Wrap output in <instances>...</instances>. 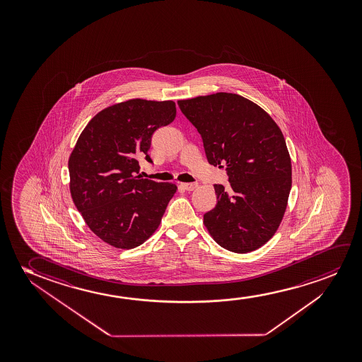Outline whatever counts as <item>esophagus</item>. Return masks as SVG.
<instances>
[{
    "mask_svg": "<svg viewBox=\"0 0 362 362\" xmlns=\"http://www.w3.org/2000/svg\"><path fill=\"white\" fill-rule=\"evenodd\" d=\"M197 187H198V184L182 183V188L185 189V190H188V192H192V190H194Z\"/></svg>",
    "mask_w": 362,
    "mask_h": 362,
    "instance_id": "obj_1",
    "label": "esophagus"
}]
</instances>
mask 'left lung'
I'll return each instance as SVG.
<instances>
[{
    "instance_id": "left-lung-1",
    "label": "left lung",
    "mask_w": 362,
    "mask_h": 362,
    "mask_svg": "<svg viewBox=\"0 0 362 362\" xmlns=\"http://www.w3.org/2000/svg\"><path fill=\"white\" fill-rule=\"evenodd\" d=\"M198 129L210 164L228 172L215 184L216 206L204 215L214 240L231 252L257 250L277 231L292 188V163L282 131L258 105L216 93L179 100Z\"/></svg>"
}]
</instances>
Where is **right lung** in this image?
<instances>
[{
    "mask_svg": "<svg viewBox=\"0 0 362 362\" xmlns=\"http://www.w3.org/2000/svg\"><path fill=\"white\" fill-rule=\"evenodd\" d=\"M173 101L134 99L112 105L90 119L70 154V193L90 230L117 248L142 245L160 223L172 183L139 175L156 129L173 122Z\"/></svg>",
    "mask_w": 362,
    "mask_h": 362,
    "instance_id": "obj_1",
    "label": "right lung"
}]
</instances>
